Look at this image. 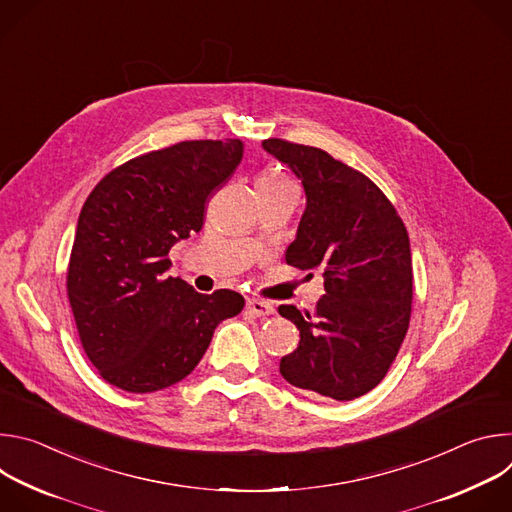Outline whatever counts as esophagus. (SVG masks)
Here are the masks:
<instances>
[{
    "instance_id": "esophagus-1",
    "label": "esophagus",
    "mask_w": 512,
    "mask_h": 512,
    "mask_svg": "<svg viewBox=\"0 0 512 512\" xmlns=\"http://www.w3.org/2000/svg\"><path fill=\"white\" fill-rule=\"evenodd\" d=\"M247 314L255 316V318H265V316H271L273 314V306L269 302H261V300H247V306H245Z\"/></svg>"
}]
</instances>
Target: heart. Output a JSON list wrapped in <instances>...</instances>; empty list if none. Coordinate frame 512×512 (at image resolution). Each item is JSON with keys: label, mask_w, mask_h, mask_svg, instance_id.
I'll return each instance as SVG.
<instances>
[{"label": "heart", "mask_w": 512, "mask_h": 512, "mask_svg": "<svg viewBox=\"0 0 512 512\" xmlns=\"http://www.w3.org/2000/svg\"><path fill=\"white\" fill-rule=\"evenodd\" d=\"M287 182L289 180L283 174H279L275 170H265L257 178V188H261V186H279V184H287Z\"/></svg>", "instance_id": "b5f03b06"}]
</instances>
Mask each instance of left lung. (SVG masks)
Instances as JSON below:
<instances>
[{"label": "left lung", "mask_w": 512, "mask_h": 512, "mask_svg": "<svg viewBox=\"0 0 512 512\" xmlns=\"http://www.w3.org/2000/svg\"><path fill=\"white\" fill-rule=\"evenodd\" d=\"M263 150L298 176L306 210L285 261L320 269L324 296L312 314L279 306L300 330L281 358V377L298 389L352 401L387 375L409 328L411 247L389 198L364 174L310 145L265 139Z\"/></svg>", "instance_id": "left-lung-1"}]
</instances>
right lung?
Wrapping results in <instances>:
<instances>
[{"label":"right lung","instance_id":"1","mask_svg":"<svg viewBox=\"0 0 512 512\" xmlns=\"http://www.w3.org/2000/svg\"><path fill=\"white\" fill-rule=\"evenodd\" d=\"M245 143L182 141L133 158L89 194L66 289L79 336L101 377L154 393L188 377L216 326L237 316V291L198 294L170 277V249L202 229L204 204L243 160Z\"/></svg>","mask_w":512,"mask_h":512}]
</instances>
